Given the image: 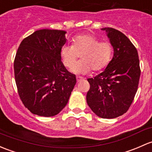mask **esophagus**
Returning a JSON list of instances; mask_svg holds the SVG:
<instances>
[{"instance_id": "esophagus-1", "label": "esophagus", "mask_w": 152, "mask_h": 152, "mask_svg": "<svg viewBox=\"0 0 152 152\" xmlns=\"http://www.w3.org/2000/svg\"><path fill=\"white\" fill-rule=\"evenodd\" d=\"M81 79H82V78L81 77H79V76H76V81L79 82V81H80Z\"/></svg>"}]
</instances>
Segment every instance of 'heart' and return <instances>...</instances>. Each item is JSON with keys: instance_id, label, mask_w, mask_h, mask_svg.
<instances>
[{"instance_id": "1", "label": "heart", "mask_w": 152, "mask_h": 152, "mask_svg": "<svg viewBox=\"0 0 152 152\" xmlns=\"http://www.w3.org/2000/svg\"><path fill=\"white\" fill-rule=\"evenodd\" d=\"M81 53L83 55L81 54ZM113 46L108 41H101L92 34L78 36L73 44H65L60 49L62 62L66 68H71L81 54L82 61L73 65L71 71L76 74H86L91 71H100L111 60Z\"/></svg>"}]
</instances>
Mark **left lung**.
<instances>
[{
    "instance_id": "left-lung-1",
    "label": "left lung",
    "mask_w": 152,
    "mask_h": 152,
    "mask_svg": "<svg viewBox=\"0 0 152 152\" xmlns=\"http://www.w3.org/2000/svg\"><path fill=\"white\" fill-rule=\"evenodd\" d=\"M107 32L114 47V57L104 71L87 79V102L99 117L114 119L127 111L138 90L140 76L138 51L122 32L111 28Z\"/></svg>"
}]
</instances>
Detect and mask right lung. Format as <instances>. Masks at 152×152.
Here are the masks:
<instances>
[{"label": "right lung", "mask_w": 152, "mask_h": 152, "mask_svg": "<svg viewBox=\"0 0 152 152\" xmlns=\"http://www.w3.org/2000/svg\"><path fill=\"white\" fill-rule=\"evenodd\" d=\"M64 30L43 29L24 38L14 62L19 96L33 114L53 116L65 108L76 83L61 61Z\"/></svg>", "instance_id": "1"}]
</instances>
